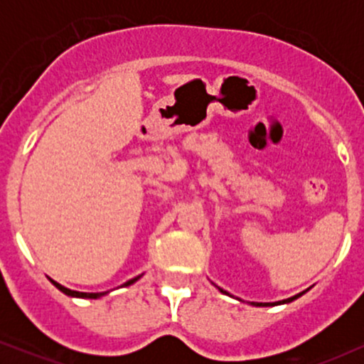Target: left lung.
<instances>
[{"mask_svg": "<svg viewBox=\"0 0 364 364\" xmlns=\"http://www.w3.org/2000/svg\"><path fill=\"white\" fill-rule=\"evenodd\" d=\"M213 285H215V283H213ZM215 288L220 293H223V295H228V296H232V298H237V296H233V295H230V293L228 291H225L223 290V288H220V287H217L215 285ZM310 290V288H306V290H303V291H300V293H296V295H293V296H290V298H287V300H280V301H272V303H258V301H248L250 303V305H253V306H277V305H285V303H291L293 300H296V298H300L301 295H305V293ZM238 301H243V300H240V298H237Z\"/></svg>", "mask_w": 364, "mask_h": 364, "instance_id": "1", "label": "left lung"}]
</instances>
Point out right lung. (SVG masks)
Returning a JSON list of instances; mask_svg holds the SVG:
<instances>
[{
	"mask_svg": "<svg viewBox=\"0 0 364 364\" xmlns=\"http://www.w3.org/2000/svg\"><path fill=\"white\" fill-rule=\"evenodd\" d=\"M142 275H144V273H142ZM142 275H139V277H136V278H132V280L126 282V283H124V285H121V287H129V285H132V283H136V282L139 280V278H141ZM49 282H51L53 285L56 287L59 291H63L64 295H68V296H73V298H94V300H96V298H101V296L107 295V293H109V291H101V293H84V291H74V290H69V288H66V287H63L61 283L54 282L53 278H49Z\"/></svg>",
	"mask_w": 364,
	"mask_h": 364,
	"instance_id": "1",
	"label": "right lung"
}]
</instances>
